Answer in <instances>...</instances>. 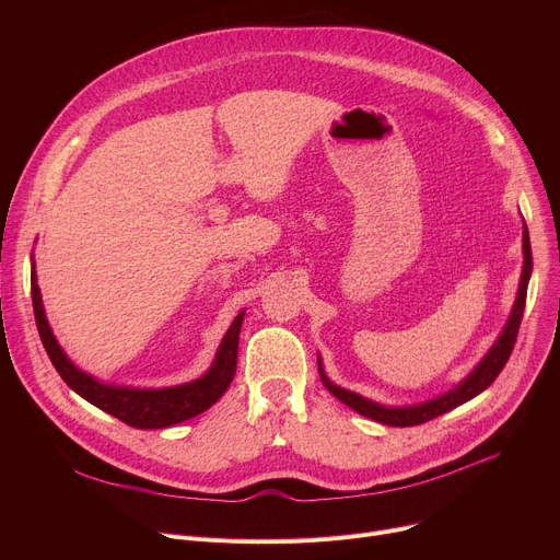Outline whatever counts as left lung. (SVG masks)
Masks as SVG:
<instances>
[{
  "mask_svg": "<svg viewBox=\"0 0 560 560\" xmlns=\"http://www.w3.org/2000/svg\"><path fill=\"white\" fill-rule=\"evenodd\" d=\"M522 254H524V262H522V275H520V285H517V295H515V304L511 308V315L506 319V325L502 329V334L497 336V340L492 342V347L486 351V357L475 365V370L469 372L460 384H456L452 390L438 395L433 399L420 401V404H406V406H386L372 401L354 390H347L342 386H336L334 381L327 376L325 365H322V359L317 357V372L322 384L327 386V390L338 397L342 404H347L351 410H357L363 418H370L374 422L388 424V427H416L422 422H429L438 416L447 413V410L475 399L477 395H481L492 381L497 378V374L502 372V368L506 365L515 338H517V329L522 322V313H524V304H526V288H528V279H532V270H534V258H532V243H528V229L526 224L522 226Z\"/></svg>",
  "mask_w": 560,
  "mask_h": 560,
  "instance_id": "obj_1",
  "label": "left lung"
}]
</instances>
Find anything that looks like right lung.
Listing matches in <instances>:
<instances>
[{"label":"right lung","instance_id":"obj_1","mask_svg":"<svg viewBox=\"0 0 560 560\" xmlns=\"http://www.w3.org/2000/svg\"><path fill=\"white\" fill-rule=\"evenodd\" d=\"M32 300H34L38 334L56 372L61 374V378L79 397L91 401L93 406L104 410V413L122 420L133 429H165L172 424L186 422L203 413L206 408H211L226 393L229 384L233 381L235 363H238V338H241L245 311L235 315V319L231 322L229 331L224 334L215 351L211 368L206 370L199 378H192L188 384L170 386V388H131V386L102 384L100 378L85 374L68 359V354L63 351V347L58 345L47 322L34 258H32Z\"/></svg>","mask_w":560,"mask_h":560}]
</instances>
